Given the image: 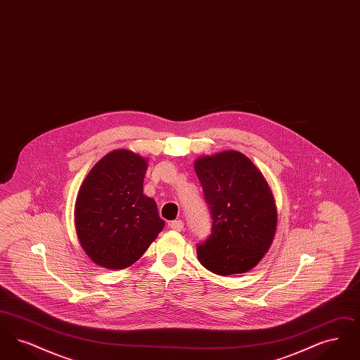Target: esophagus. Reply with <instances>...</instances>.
<instances>
[{"label": "esophagus", "mask_w": 360, "mask_h": 360, "mask_svg": "<svg viewBox=\"0 0 360 360\" xmlns=\"http://www.w3.org/2000/svg\"><path fill=\"white\" fill-rule=\"evenodd\" d=\"M169 225H170V228L174 229V231H178V232L184 231V221L182 220H174Z\"/></svg>", "instance_id": "obj_1"}]
</instances>
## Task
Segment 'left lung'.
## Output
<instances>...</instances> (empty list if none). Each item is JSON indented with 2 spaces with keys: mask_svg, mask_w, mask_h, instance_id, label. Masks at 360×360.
<instances>
[{
  "mask_svg": "<svg viewBox=\"0 0 360 360\" xmlns=\"http://www.w3.org/2000/svg\"><path fill=\"white\" fill-rule=\"evenodd\" d=\"M209 207L210 235L197 244L201 264L219 275L255 267L274 239V197L257 166L238 151L204 156L194 163Z\"/></svg>",
  "mask_w": 360,
  "mask_h": 360,
  "instance_id": "obj_1",
  "label": "left lung"
}]
</instances>
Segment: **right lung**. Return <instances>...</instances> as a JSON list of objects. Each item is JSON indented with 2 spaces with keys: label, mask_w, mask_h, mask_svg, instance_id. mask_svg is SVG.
<instances>
[{
  "label": "right lung",
  "mask_w": 360,
  "mask_h": 360,
  "mask_svg": "<svg viewBox=\"0 0 360 360\" xmlns=\"http://www.w3.org/2000/svg\"><path fill=\"white\" fill-rule=\"evenodd\" d=\"M146 170V159L116 150L90 170L78 193L77 233L86 254L101 267H129L165 225L156 202L143 194Z\"/></svg>",
  "instance_id": "right-lung-1"
}]
</instances>
